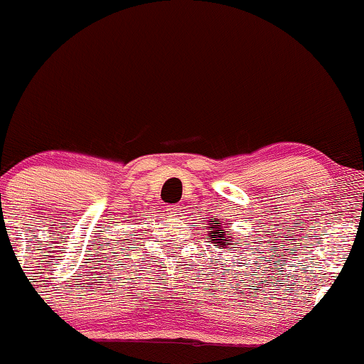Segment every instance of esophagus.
I'll return each mask as SVG.
<instances>
[{
	"label": "esophagus",
	"instance_id": "obj_1",
	"mask_svg": "<svg viewBox=\"0 0 364 364\" xmlns=\"http://www.w3.org/2000/svg\"><path fill=\"white\" fill-rule=\"evenodd\" d=\"M168 215H181V207L178 205H168Z\"/></svg>",
	"mask_w": 364,
	"mask_h": 364
}]
</instances>
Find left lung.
<instances>
[{
  "label": "left lung",
  "instance_id": "obj_1",
  "mask_svg": "<svg viewBox=\"0 0 364 364\" xmlns=\"http://www.w3.org/2000/svg\"><path fill=\"white\" fill-rule=\"evenodd\" d=\"M209 223H212V224H209V234L212 235V240H214V244H217V245H220V247H224L225 244L228 245H230V242H232V240H229V235L228 237H225V234L224 232H220V228H219V224H220V220H215V219H210Z\"/></svg>",
  "mask_w": 364,
  "mask_h": 364
}]
</instances>
